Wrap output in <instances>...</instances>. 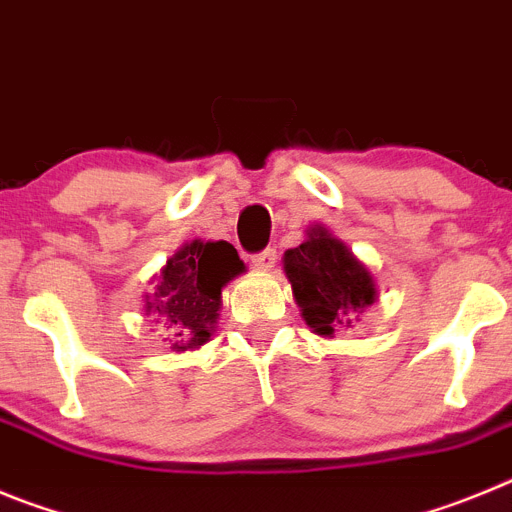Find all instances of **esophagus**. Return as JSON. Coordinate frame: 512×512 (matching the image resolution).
<instances>
[{
  "instance_id": "1",
  "label": "esophagus",
  "mask_w": 512,
  "mask_h": 512,
  "mask_svg": "<svg viewBox=\"0 0 512 512\" xmlns=\"http://www.w3.org/2000/svg\"><path fill=\"white\" fill-rule=\"evenodd\" d=\"M251 264H253V269L269 271L271 266L277 264V251H274V248H264L261 253H253Z\"/></svg>"
}]
</instances>
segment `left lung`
I'll list each match as a JSON object with an SVG mask.
<instances>
[{
	"mask_svg": "<svg viewBox=\"0 0 512 512\" xmlns=\"http://www.w3.org/2000/svg\"><path fill=\"white\" fill-rule=\"evenodd\" d=\"M284 274L307 328L323 338H333L341 325L348 328L377 300L372 271L323 225L307 230V241L284 253Z\"/></svg>",
	"mask_w": 512,
	"mask_h": 512,
	"instance_id": "obj_1",
	"label": "left lung"
}]
</instances>
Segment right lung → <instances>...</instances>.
Wrapping results in <instances>:
<instances>
[{
  "label": "right lung",
  "instance_id": "add662e5",
  "mask_svg": "<svg viewBox=\"0 0 512 512\" xmlns=\"http://www.w3.org/2000/svg\"><path fill=\"white\" fill-rule=\"evenodd\" d=\"M246 266L228 241H192L166 261L146 295V315H153L171 351H194L215 330L223 287Z\"/></svg>",
  "mask_w": 512,
  "mask_h": 512
}]
</instances>
